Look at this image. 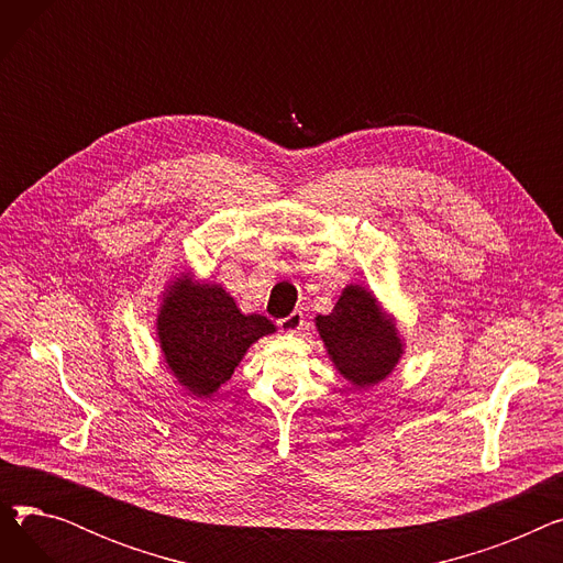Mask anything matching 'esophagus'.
Listing matches in <instances>:
<instances>
[{
    "instance_id": "34e87169",
    "label": "esophagus",
    "mask_w": 563,
    "mask_h": 563,
    "mask_svg": "<svg viewBox=\"0 0 563 563\" xmlns=\"http://www.w3.org/2000/svg\"><path fill=\"white\" fill-rule=\"evenodd\" d=\"M303 321H306L303 312H301V310H294L291 314L278 319V327H280V331H285V333H299V331L303 329Z\"/></svg>"
}]
</instances>
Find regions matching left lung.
Segmentation results:
<instances>
[{
    "label": "left lung",
    "mask_w": 563,
    "mask_h": 563,
    "mask_svg": "<svg viewBox=\"0 0 563 563\" xmlns=\"http://www.w3.org/2000/svg\"><path fill=\"white\" fill-rule=\"evenodd\" d=\"M314 327L335 369L356 390L386 380L404 356L395 317L383 312L367 287L346 285L335 308L314 317Z\"/></svg>",
    "instance_id": "8db88e82"
}]
</instances>
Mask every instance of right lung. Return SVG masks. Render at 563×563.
<instances>
[{
  "label": "right lung",
  "mask_w": 563,
  "mask_h": 563,
  "mask_svg": "<svg viewBox=\"0 0 563 563\" xmlns=\"http://www.w3.org/2000/svg\"><path fill=\"white\" fill-rule=\"evenodd\" d=\"M276 333L274 321L244 314L219 283L175 276L157 312L166 369L194 397H212L242 363L251 344Z\"/></svg>",
  "instance_id": "obj_1"
}]
</instances>
